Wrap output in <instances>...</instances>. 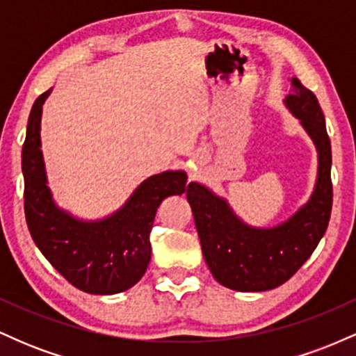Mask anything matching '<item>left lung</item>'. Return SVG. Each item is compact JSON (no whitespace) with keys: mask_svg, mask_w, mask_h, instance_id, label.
<instances>
[{"mask_svg":"<svg viewBox=\"0 0 356 356\" xmlns=\"http://www.w3.org/2000/svg\"><path fill=\"white\" fill-rule=\"evenodd\" d=\"M284 105L312 137L318 174L312 197L284 222L252 227L226 199L199 182L187 186L204 259L218 283L243 293L268 291L289 280L313 254L330 222L333 204L332 144L325 115L312 90L293 76Z\"/></svg>","mask_w":356,"mask_h":356,"instance_id":"8db88e82","label":"left lung"}]
</instances>
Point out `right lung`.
<instances>
[{
	"mask_svg": "<svg viewBox=\"0 0 356 356\" xmlns=\"http://www.w3.org/2000/svg\"><path fill=\"white\" fill-rule=\"evenodd\" d=\"M35 100L22 152L24 216L42 254L68 283L90 295H115L138 283L150 263V231L157 207L186 192L187 174L165 170L150 175L120 209L104 219L83 220L53 201L40 138L44 100Z\"/></svg>",
	"mask_w": 356,
	"mask_h": 356,
	"instance_id": "right-lung-1",
	"label": "right lung"
}]
</instances>
